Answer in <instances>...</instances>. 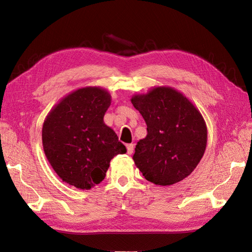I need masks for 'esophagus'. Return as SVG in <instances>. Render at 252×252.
Masks as SVG:
<instances>
[{
    "label": "esophagus",
    "mask_w": 252,
    "mask_h": 252,
    "mask_svg": "<svg viewBox=\"0 0 252 252\" xmlns=\"http://www.w3.org/2000/svg\"><path fill=\"white\" fill-rule=\"evenodd\" d=\"M126 150H127V154H132L133 151H134V145L133 143H128V145H126Z\"/></svg>",
    "instance_id": "1"
}]
</instances>
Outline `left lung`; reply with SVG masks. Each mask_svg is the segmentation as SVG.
I'll return each mask as SVG.
<instances>
[{"label": "left lung", "mask_w": 252, "mask_h": 252, "mask_svg": "<svg viewBox=\"0 0 252 252\" xmlns=\"http://www.w3.org/2000/svg\"><path fill=\"white\" fill-rule=\"evenodd\" d=\"M131 101L147 124L148 134L135 148L133 160L147 181L171 186L188 177L207 147L203 115L183 93L154 86Z\"/></svg>", "instance_id": "left-lung-1"}]
</instances>
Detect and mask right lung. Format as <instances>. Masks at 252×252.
<instances>
[{"instance_id": "1", "label": "right lung", "mask_w": 252, "mask_h": 252, "mask_svg": "<svg viewBox=\"0 0 252 252\" xmlns=\"http://www.w3.org/2000/svg\"><path fill=\"white\" fill-rule=\"evenodd\" d=\"M112 96L100 86H85L64 96L42 127L45 156L62 182L90 190L101 183L111 159L126 152L103 117Z\"/></svg>"}]
</instances>
